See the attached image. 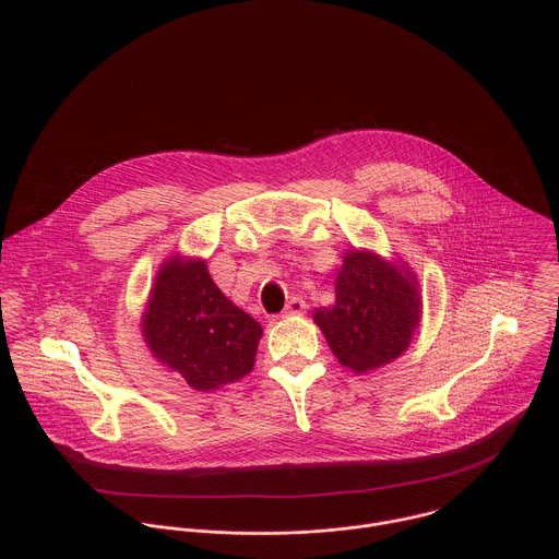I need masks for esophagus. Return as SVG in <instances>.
I'll return each mask as SVG.
<instances>
[{"label":"esophagus","instance_id":"1","mask_svg":"<svg viewBox=\"0 0 559 559\" xmlns=\"http://www.w3.org/2000/svg\"><path fill=\"white\" fill-rule=\"evenodd\" d=\"M305 309H307V302H305L302 298L294 296V298L287 300V305H285V309H283L281 313H283V316H296V313H302Z\"/></svg>","mask_w":559,"mask_h":559}]
</instances>
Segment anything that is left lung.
<instances>
[{
	"label": "left lung",
	"instance_id": "obj_1",
	"mask_svg": "<svg viewBox=\"0 0 559 559\" xmlns=\"http://www.w3.org/2000/svg\"><path fill=\"white\" fill-rule=\"evenodd\" d=\"M341 365L362 373L401 356L420 321V296L407 267L349 252L336 278V305L313 313Z\"/></svg>",
	"mask_w": 559,
	"mask_h": 559
}]
</instances>
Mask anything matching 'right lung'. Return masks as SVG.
<instances>
[{
  "instance_id": "1",
  "label": "right lung",
  "mask_w": 559,
  "mask_h": 559,
  "mask_svg": "<svg viewBox=\"0 0 559 559\" xmlns=\"http://www.w3.org/2000/svg\"><path fill=\"white\" fill-rule=\"evenodd\" d=\"M263 330L231 305L203 261L170 259L156 276L143 318L154 358L179 371L199 391L250 373Z\"/></svg>"
}]
</instances>
